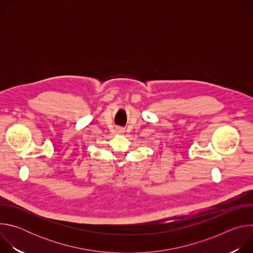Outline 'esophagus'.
Wrapping results in <instances>:
<instances>
[{
    "mask_svg": "<svg viewBox=\"0 0 253 253\" xmlns=\"http://www.w3.org/2000/svg\"><path fill=\"white\" fill-rule=\"evenodd\" d=\"M117 131H118L119 133H123V132H124V130H123L122 128H117Z\"/></svg>",
    "mask_w": 253,
    "mask_h": 253,
    "instance_id": "obj_1",
    "label": "esophagus"
}]
</instances>
